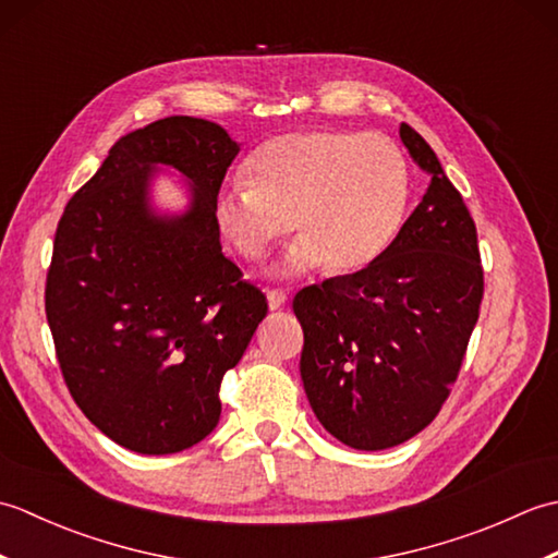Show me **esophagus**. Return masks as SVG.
<instances>
[{
    "mask_svg": "<svg viewBox=\"0 0 558 558\" xmlns=\"http://www.w3.org/2000/svg\"><path fill=\"white\" fill-rule=\"evenodd\" d=\"M266 294H268V306H270V310H272V312H276V310H280V306L288 302V294H286V292H282V290H268Z\"/></svg>",
    "mask_w": 558,
    "mask_h": 558,
    "instance_id": "34e87169",
    "label": "esophagus"
}]
</instances>
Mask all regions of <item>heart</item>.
<instances>
[{"label":"heart","instance_id":"b5f03b06","mask_svg":"<svg viewBox=\"0 0 558 558\" xmlns=\"http://www.w3.org/2000/svg\"><path fill=\"white\" fill-rule=\"evenodd\" d=\"M246 174L248 184L216 194V222L244 260H260L298 230L280 276L372 266L396 242L412 194L408 158L393 141L336 129L266 141L248 156Z\"/></svg>","mask_w":558,"mask_h":558}]
</instances>
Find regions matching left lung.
<instances>
[{
  "instance_id": "1",
  "label": "left lung",
  "mask_w": 558,
  "mask_h": 558,
  "mask_svg": "<svg viewBox=\"0 0 558 558\" xmlns=\"http://www.w3.org/2000/svg\"><path fill=\"white\" fill-rule=\"evenodd\" d=\"M400 138L432 174L386 254L350 276L298 292L302 384L338 441L384 450L441 410L477 324L484 276L477 228L432 146L410 124Z\"/></svg>"
}]
</instances>
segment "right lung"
Here are the masks:
<instances>
[{"label":"right lung","instance_id":"add662e5","mask_svg":"<svg viewBox=\"0 0 558 558\" xmlns=\"http://www.w3.org/2000/svg\"><path fill=\"white\" fill-rule=\"evenodd\" d=\"M240 153L216 122L165 117L122 136L57 225L45 312L81 412L134 453H180L216 429L220 381L264 322V292L222 254L216 194ZM158 167L190 206L149 201Z\"/></svg>","mask_w":558,"mask_h":558}]
</instances>
